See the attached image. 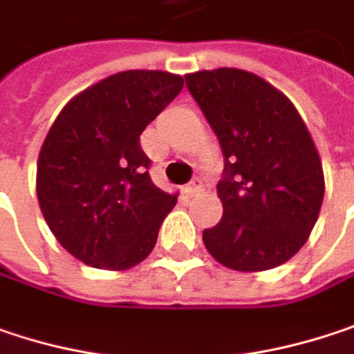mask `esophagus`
Returning <instances> with one entry per match:
<instances>
[{
	"mask_svg": "<svg viewBox=\"0 0 354 354\" xmlns=\"http://www.w3.org/2000/svg\"><path fill=\"white\" fill-rule=\"evenodd\" d=\"M201 187H203L201 181H199V179H193L189 185H185V193H187V195H197V193L201 191Z\"/></svg>",
	"mask_w": 354,
	"mask_h": 354,
	"instance_id": "1",
	"label": "esophagus"
}]
</instances>
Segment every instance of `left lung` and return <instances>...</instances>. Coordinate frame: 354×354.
I'll return each instance as SVG.
<instances>
[{"label":"left lung","mask_w":354,"mask_h":354,"mask_svg":"<svg viewBox=\"0 0 354 354\" xmlns=\"http://www.w3.org/2000/svg\"><path fill=\"white\" fill-rule=\"evenodd\" d=\"M185 82L225 157L217 183L223 215L203 232L207 252L238 272L288 262L324 199L320 155L302 116L284 92L245 70H201Z\"/></svg>","instance_id":"1"}]
</instances>
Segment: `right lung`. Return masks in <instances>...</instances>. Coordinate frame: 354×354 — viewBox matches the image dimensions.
I'll return each instance as SVG.
<instances>
[{
    "instance_id": "obj_1",
    "label": "right lung",
    "mask_w": 354,
    "mask_h": 354,
    "mask_svg": "<svg viewBox=\"0 0 354 354\" xmlns=\"http://www.w3.org/2000/svg\"><path fill=\"white\" fill-rule=\"evenodd\" d=\"M181 88L179 74L127 70L56 116L39 149L36 193L48 227L76 260L120 272L153 252L179 193L151 181L140 135Z\"/></svg>"
}]
</instances>
